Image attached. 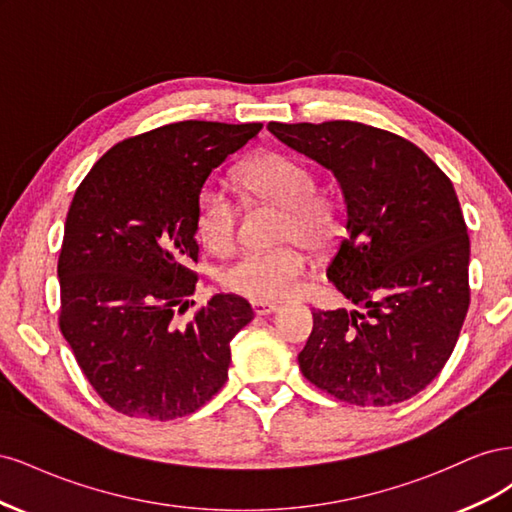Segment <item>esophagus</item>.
I'll return each mask as SVG.
<instances>
[{
  "mask_svg": "<svg viewBox=\"0 0 512 512\" xmlns=\"http://www.w3.org/2000/svg\"><path fill=\"white\" fill-rule=\"evenodd\" d=\"M252 309H254L256 316H269V314L275 312L277 305L275 303H267V301H252Z\"/></svg>",
  "mask_w": 512,
  "mask_h": 512,
  "instance_id": "1",
  "label": "esophagus"
}]
</instances>
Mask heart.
<instances>
[{"label":"heart","mask_w":512,"mask_h":512,"mask_svg":"<svg viewBox=\"0 0 512 512\" xmlns=\"http://www.w3.org/2000/svg\"><path fill=\"white\" fill-rule=\"evenodd\" d=\"M241 183L252 196L284 209L282 241L324 250L337 232L329 200L316 194V177L299 160L265 153L241 168ZM194 222L209 250L226 254L237 243L239 209L220 183H205L196 194ZM297 243L271 252H247L228 265L220 282L226 290L254 301H282L299 290L307 260Z\"/></svg>","instance_id":"b5f03b06"}]
</instances>
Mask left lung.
I'll return each instance as SVG.
<instances>
[{"instance_id": "obj_1", "label": "left lung", "mask_w": 512, "mask_h": 512, "mask_svg": "<svg viewBox=\"0 0 512 512\" xmlns=\"http://www.w3.org/2000/svg\"><path fill=\"white\" fill-rule=\"evenodd\" d=\"M269 130L335 175L346 235L327 277L365 307L314 312L303 376L354 406L414 397L453 354L470 305V237L451 179L414 143L365 123Z\"/></svg>"}]
</instances>
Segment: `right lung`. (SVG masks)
<instances>
[{
  "label": "right lung",
  "mask_w": 512,
  "mask_h": 512,
  "mask_svg": "<svg viewBox=\"0 0 512 512\" xmlns=\"http://www.w3.org/2000/svg\"><path fill=\"white\" fill-rule=\"evenodd\" d=\"M260 130L168 123L108 149L76 190L57 262L59 329L113 410L173 421L224 386L230 339L254 312L215 294L179 322L198 282L194 205L211 170Z\"/></svg>",
  "instance_id": "right-lung-1"
}]
</instances>
